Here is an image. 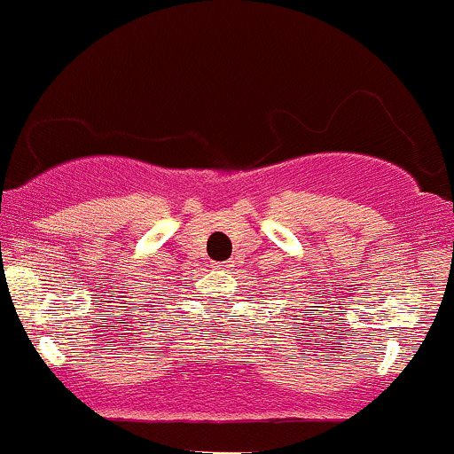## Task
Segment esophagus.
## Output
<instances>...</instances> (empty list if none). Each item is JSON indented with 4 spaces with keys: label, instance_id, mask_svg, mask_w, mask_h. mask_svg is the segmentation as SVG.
<instances>
[{
    "label": "esophagus",
    "instance_id": "34e87169",
    "mask_svg": "<svg viewBox=\"0 0 454 454\" xmlns=\"http://www.w3.org/2000/svg\"><path fill=\"white\" fill-rule=\"evenodd\" d=\"M213 267L220 269V270H231L232 260H220V262H213Z\"/></svg>",
    "mask_w": 454,
    "mask_h": 454
}]
</instances>
